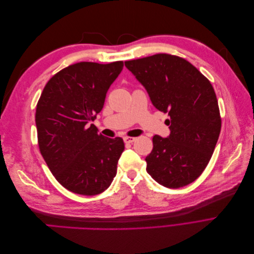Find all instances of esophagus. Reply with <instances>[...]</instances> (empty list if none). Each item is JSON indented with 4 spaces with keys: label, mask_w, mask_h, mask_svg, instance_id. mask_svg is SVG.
Listing matches in <instances>:
<instances>
[{
    "label": "esophagus",
    "mask_w": 254,
    "mask_h": 254,
    "mask_svg": "<svg viewBox=\"0 0 254 254\" xmlns=\"http://www.w3.org/2000/svg\"><path fill=\"white\" fill-rule=\"evenodd\" d=\"M135 140H136V137H133V136H125V137H124V142L127 143V144L132 143V142H134Z\"/></svg>",
    "instance_id": "1"
}]
</instances>
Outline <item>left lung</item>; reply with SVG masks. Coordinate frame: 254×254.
I'll return each mask as SVG.
<instances>
[{
  "instance_id": "left-lung-1",
  "label": "left lung",
  "mask_w": 254,
  "mask_h": 254,
  "mask_svg": "<svg viewBox=\"0 0 254 254\" xmlns=\"http://www.w3.org/2000/svg\"><path fill=\"white\" fill-rule=\"evenodd\" d=\"M147 90L156 108L168 113V137H152L146 171L161 186L179 189L200 176L216 146L221 128L216 94L210 80L184 58L156 55L125 61Z\"/></svg>"
}]
</instances>
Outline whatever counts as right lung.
<instances>
[{
    "label": "right lung",
    "instance_id": "right-lung-1",
    "mask_svg": "<svg viewBox=\"0 0 254 254\" xmlns=\"http://www.w3.org/2000/svg\"><path fill=\"white\" fill-rule=\"evenodd\" d=\"M123 66V61L68 65L48 81L38 101L40 152L56 180L75 194H101L117 175L124 141L97 133L89 122L102 111L107 91Z\"/></svg>",
    "mask_w": 254,
    "mask_h": 254
}]
</instances>
